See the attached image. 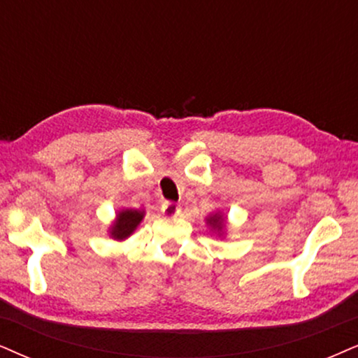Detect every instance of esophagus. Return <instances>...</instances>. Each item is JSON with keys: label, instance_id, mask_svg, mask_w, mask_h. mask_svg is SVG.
<instances>
[{"label": "esophagus", "instance_id": "1", "mask_svg": "<svg viewBox=\"0 0 358 358\" xmlns=\"http://www.w3.org/2000/svg\"><path fill=\"white\" fill-rule=\"evenodd\" d=\"M162 213H164L165 216H176L180 213V206L173 201H165L164 205H162Z\"/></svg>", "mask_w": 358, "mask_h": 358}]
</instances>
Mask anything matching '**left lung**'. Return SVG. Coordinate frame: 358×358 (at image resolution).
Instances as JSON below:
<instances>
[{
  "label": "left lung",
  "mask_w": 358,
  "mask_h": 358,
  "mask_svg": "<svg viewBox=\"0 0 358 358\" xmlns=\"http://www.w3.org/2000/svg\"><path fill=\"white\" fill-rule=\"evenodd\" d=\"M208 223H210L213 228H221V220H220V216L218 215H215V216H211L210 220H208Z\"/></svg>",
  "instance_id": "left-lung-1"
}]
</instances>
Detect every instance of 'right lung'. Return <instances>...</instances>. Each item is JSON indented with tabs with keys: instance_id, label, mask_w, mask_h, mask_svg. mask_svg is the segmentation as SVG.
<instances>
[{
	"instance_id": "right-lung-1",
	"label": "right lung",
	"mask_w": 358,
	"mask_h": 358,
	"mask_svg": "<svg viewBox=\"0 0 358 358\" xmlns=\"http://www.w3.org/2000/svg\"><path fill=\"white\" fill-rule=\"evenodd\" d=\"M143 218V211H137V210H125L120 211L117 215V220L114 226H112V238L115 239H124L127 236H130L137 224L142 221Z\"/></svg>"
}]
</instances>
